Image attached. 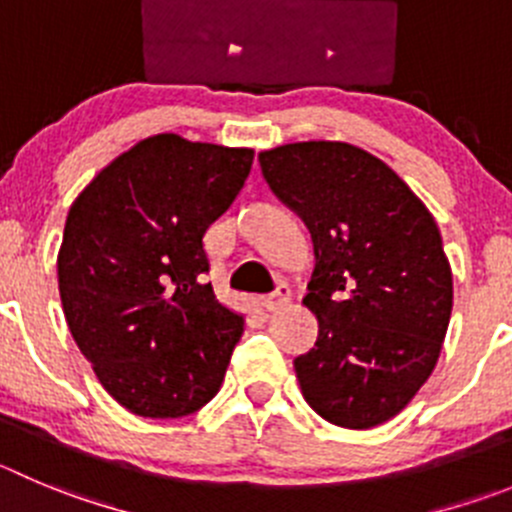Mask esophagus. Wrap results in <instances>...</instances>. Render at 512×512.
I'll return each instance as SVG.
<instances>
[{"label":"esophagus","mask_w":512,"mask_h":512,"mask_svg":"<svg viewBox=\"0 0 512 512\" xmlns=\"http://www.w3.org/2000/svg\"><path fill=\"white\" fill-rule=\"evenodd\" d=\"M290 300H293V290H290L288 285H280V288L275 290V293L267 295V298L262 300V305H265V308L270 310V313H278V310H283L285 305L290 303Z\"/></svg>","instance_id":"obj_1"}]
</instances>
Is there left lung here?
I'll return each instance as SVG.
<instances>
[{
    "mask_svg": "<svg viewBox=\"0 0 512 512\" xmlns=\"http://www.w3.org/2000/svg\"><path fill=\"white\" fill-rule=\"evenodd\" d=\"M257 159L313 240L303 305L318 338L293 361L305 401L338 427L389 422L429 379L450 326L437 222L394 169L351 143H285Z\"/></svg>",
    "mask_w": 512,
    "mask_h": 512,
    "instance_id": "left-lung-1",
    "label": "left lung"
}]
</instances>
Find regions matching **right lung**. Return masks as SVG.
I'll return each mask as SVG.
<instances>
[{
	"label": "right lung",
	"mask_w": 512,
	"mask_h": 512,
	"mask_svg": "<svg viewBox=\"0 0 512 512\" xmlns=\"http://www.w3.org/2000/svg\"><path fill=\"white\" fill-rule=\"evenodd\" d=\"M252 148L159 133L95 174L57 252L80 353L136 417L176 419L219 391L245 318L204 283V232L245 186Z\"/></svg>",
	"instance_id": "obj_1"
}]
</instances>
